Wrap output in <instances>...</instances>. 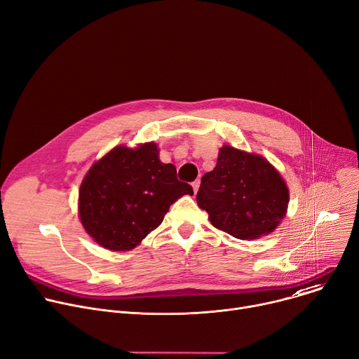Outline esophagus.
Wrapping results in <instances>:
<instances>
[{
	"label": "esophagus",
	"instance_id": "34e87169",
	"mask_svg": "<svg viewBox=\"0 0 359 359\" xmlns=\"http://www.w3.org/2000/svg\"><path fill=\"white\" fill-rule=\"evenodd\" d=\"M191 186H193V190H194V193H198V190H199V187H201V180H199V179H198V180H194Z\"/></svg>",
	"mask_w": 359,
	"mask_h": 359
}]
</instances>
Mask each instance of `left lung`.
<instances>
[{
    "instance_id": "obj_1",
    "label": "left lung",
    "mask_w": 359,
    "mask_h": 359,
    "mask_svg": "<svg viewBox=\"0 0 359 359\" xmlns=\"http://www.w3.org/2000/svg\"><path fill=\"white\" fill-rule=\"evenodd\" d=\"M217 229L242 241L269 235L286 215L289 190L271 163L232 146L219 150L196 196Z\"/></svg>"
}]
</instances>
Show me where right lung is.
Here are the masks:
<instances>
[{"instance_id":"right-lung-1","label":"right lung","mask_w":359,"mask_h":359,"mask_svg":"<svg viewBox=\"0 0 359 359\" xmlns=\"http://www.w3.org/2000/svg\"><path fill=\"white\" fill-rule=\"evenodd\" d=\"M190 184L179 182L176 168L161 163L157 144L117 146L95 161L79 191V216L100 246L124 252L136 248L165 219L170 205Z\"/></svg>"}]
</instances>
